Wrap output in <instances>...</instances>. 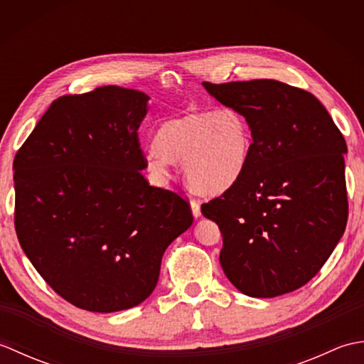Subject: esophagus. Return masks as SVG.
<instances>
[{
	"label": "esophagus",
	"instance_id": "esophagus-1",
	"mask_svg": "<svg viewBox=\"0 0 364 364\" xmlns=\"http://www.w3.org/2000/svg\"><path fill=\"white\" fill-rule=\"evenodd\" d=\"M191 211L196 219H198L200 215H202V210H200V203L197 200H191Z\"/></svg>",
	"mask_w": 364,
	"mask_h": 364
}]
</instances>
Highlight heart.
<instances>
[{"label":"heart","instance_id":"heart-1","mask_svg":"<svg viewBox=\"0 0 364 364\" xmlns=\"http://www.w3.org/2000/svg\"><path fill=\"white\" fill-rule=\"evenodd\" d=\"M151 145L145 170L153 181L166 183L172 162L183 164L184 178L197 194L219 197L235 189L249 170L253 131L241 111L223 106L162 120Z\"/></svg>","mask_w":364,"mask_h":364}]
</instances>
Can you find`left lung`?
<instances>
[{"instance_id":"1","label":"left lung","mask_w":364,"mask_h":364,"mask_svg":"<svg viewBox=\"0 0 364 364\" xmlns=\"http://www.w3.org/2000/svg\"><path fill=\"white\" fill-rule=\"evenodd\" d=\"M253 131L249 170L202 206L223 237L220 266L236 289L270 299L319 272L347 223L346 141L313 94L275 80L205 82Z\"/></svg>"}]
</instances>
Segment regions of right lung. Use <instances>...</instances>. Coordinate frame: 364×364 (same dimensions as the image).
Returning <instances> with one entry per match:
<instances>
[{
  "mask_svg": "<svg viewBox=\"0 0 364 364\" xmlns=\"http://www.w3.org/2000/svg\"><path fill=\"white\" fill-rule=\"evenodd\" d=\"M149 100L119 86L60 97L15 154L18 242L43 280L82 310L142 304L162 255L194 220L186 200L142 176L137 129Z\"/></svg>",
  "mask_w": 364,
  "mask_h": 364,
  "instance_id": "add662e5",
  "label": "right lung"
}]
</instances>
